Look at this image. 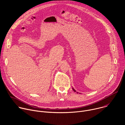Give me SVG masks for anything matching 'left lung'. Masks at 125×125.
Wrapping results in <instances>:
<instances>
[{
	"mask_svg": "<svg viewBox=\"0 0 125 125\" xmlns=\"http://www.w3.org/2000/svg\"><path fill=\"white\" fill-rule=\"evenodd\" d=\"M72 89H73V91H74V92H76V90H75L73 88H72ZM77 93H78V92H77Z\"/></svg>",
	"mask_w": 125,
	"mask_h": 125,
	"instance_id": "left-lung-1",
	"label": "left lung"
}]
</instances>
